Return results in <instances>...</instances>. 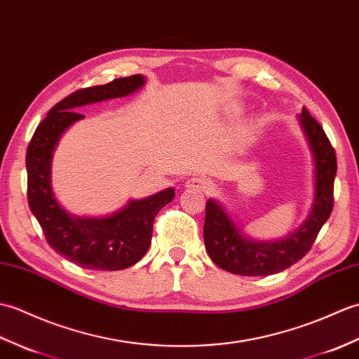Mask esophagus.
<instances>
[{
  "label": "esophagus",
  "mask_w": 359,
  "mask_h": 359,
  "mask_svg": "<svg viewBox=\"0 0 359 359\" xmlns=\"http://www.w3.org/2000/svg\"><path fill=\"white\" fill-rule=\"evenodd\" d=\"M186 187L189 190H195V192H209L213 189V181L207 177H194L186 182Z\"/></svg>",
  "instance_id": "esophagus-1"
}]
</instances>
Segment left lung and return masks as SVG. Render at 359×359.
<instances>
[{"instance_id":"1","label":"left lung","mask_w":359,"mask_h":359,"mask_svg":"<svg viewBox=\"0 0 359 359\" xmlns=\"http://www.w3.org/2000/svg\"><path fill=\"white\" fill-rule=\"evenodd\" d=\"M313 156V201L304 222L276 241H258L241 232L219 201L207 200L204 244L210 259L230 273L269 276L298 262L313 245L333 209L337 155L320 123L306 109L297 116Z\"/></svg>"}]
</instances>
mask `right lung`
I'll return each instance as SVG.
<instances>
[{"label":"right lung","instance_id":"add662e5","mask_svg":"<svg viewBox=\"0 0 359 359\" xmlns=\"http://www.w3.org/2000/svg\"><path fill=\"white\" fill-rule=\"evenodd\" d=\"M146 84L142 75L79 89L55 104L32 137L27 154V200L47 243L74 264L90 270H123L144 257L152 243L156 213L175 198V189L130 200L107 217H76L61 207L52 187V158L69 127L83 119L79 107L123 98Z\"/></svg>","mask_w":359,"mask_h":359}]
</instances>
